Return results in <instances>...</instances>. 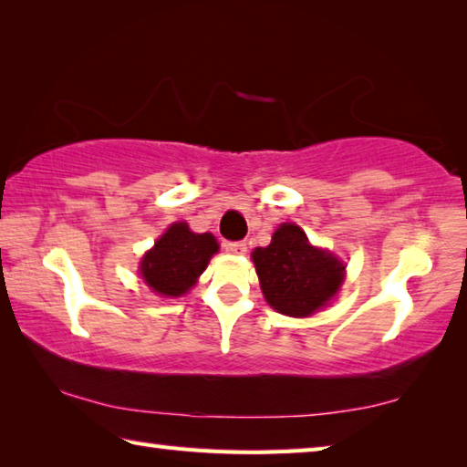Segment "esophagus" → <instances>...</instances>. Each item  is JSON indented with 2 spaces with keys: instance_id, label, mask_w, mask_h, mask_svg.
<instances>
[{
  "instance_id": "esophagus-1",
  "label": "esophagus",
  "mask_w": 467,
  "mask_h": 467,
  "mask_svg": "<svg viewBox=\"0 0 467 467\" xmlns=\"http://www.w3.org/2000/svg\"><path fill=\"white\" fill-rule=\"evenodd\" d=\"M224 249L228 253H233V255H244V253H247V243H244V241H226Z\"/></svg>"
}]
</instances>
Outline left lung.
Returning <instances> with one entry per match:
<instances>
[{"mask_svg": "<svg viewBox=\"0 0 467 467\" xmlns=\"http://www.w3.org/2000/svg\"><path fill=\"white\" fill-rule=\"evenodd\" d=\"M251 257L265 300L290 317H306L327 305L344 278V265L311 247L296 224H282L272 243Z\"/></svg>", "mask_w": 467, "mask_h": 467, "instance_id": "obj_1", "label": "left lung"}]
</instances>
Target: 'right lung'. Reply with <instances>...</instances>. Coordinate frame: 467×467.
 I'll use <instances>...</instances> for the list:
<instances>
[{
  "instance_id": "right-lung-1",
  "label": "right lung",
  "mask_w": 467,
  "mask_h": 467,
  "mask_svg": "<svg viewBox=\"0 0 467 467\" xmlns=\"http://www.w3.org/2000/svg\"><path fill=\"white\" fill-rule=\"evenodd\" d=\"M218 251L212 234H195L185 223L172 224L141 262V275L150 288L164 296H181L193 286L210 257Z\"/></svg>"
}]
</instances>
